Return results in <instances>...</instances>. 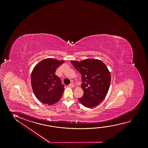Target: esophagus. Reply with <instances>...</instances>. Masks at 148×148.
Instances as JSON below:
<instances>
[{"instance_id":"obj_1","label":"esophagus","mask_w":148,"mask_h":148,"mask_svg":"<svg viewBox=\"0 0 148 148\" xmlns=\"http://www.w3.org/2000/svg\"><path fill=\"white\" fill-rule=\"evenodd\" d=\"M69 86L70 87H73L74 86V84L73 83H71L69 84Z\"/></svg>"}]
</instances>
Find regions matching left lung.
I'll list each match as a JSON object with an SVG mask.
<instances>
[{
	"instance_id": "8db88e82",
	"label": "left lung",
	"mask_w": 148,
	"mask_h": 148,
	"mask_svg": "<svg viewBox=\"0 0 148 148\" xmlns=\"http://www.w3.org/2000/svg\"><path fill=\"white\" fill-rule=\"evenodd\" d=\"M71 62L82 75L81 88L84 95L78 99L85 107L90 108L99 105L107 95L111 82V74L107 67L97 59Z\"/></svg>"
}]
</instances>
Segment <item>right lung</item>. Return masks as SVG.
Segmentation results:
<instances>
[{
  "label": "right lung",
  "instance_id": "1",
  "mask_svg": "<svg viewBox=\"0 0 148 148\" xmlns=\"http://www.w3.org/2000/svg\"><path fill=\"white\" fill-rule=\"evenodd\" d=\"M64 62L47 58L37 64L33 70L31 85L36 97L42 103L52 105L61 99L64 85L55 72Z\"/></svg>",
  "mask_w": 148,
  "mask_h": 148
}]
</instances>
